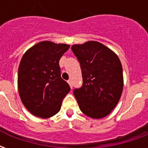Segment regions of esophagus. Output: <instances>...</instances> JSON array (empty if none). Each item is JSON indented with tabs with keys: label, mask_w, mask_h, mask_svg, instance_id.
Instances as JSON below:
<instances>
[{
	"label": "esophagus",
	"mask_w": 148,
	"mask_h": 148,
	"mask_svg": "<svg viewBox=\"0 0 148 148\" xmlns=\"http://www.w3.org/2000/svg\"><path fill=\"white\" fill-rule=\"evenodd\" d=\"M68 82V84H69V85H70V86H71V89H72V87H73V84H72V81L71 80H69L67 82Z\"/></svg>",
	"instance_id": "1"
}]
</instances>
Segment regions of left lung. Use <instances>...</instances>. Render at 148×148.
<instances>
[{"label": "left lung", "instance_id": "8db88e82", "mask_svg": "<svg viewBox=\"0 0 148 148\" xmlns=\"http://www.w3.org/2000/svg\"><path fill=\"white\" fill-rule=\"evenodd\" d=\"M71 49L80 62L82 74V86L74 90L81 111L93 119L105 117L116 106L123 91L120 58L97 41L74 44Z\"/></svg>", "mask_w": 148, "mask_h": 148}]
</instances>
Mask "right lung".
Wrapping results in <instances>:
<instances>
[{
	"instance_id": "1",
	"label": "right lung",
	"mask_w": 148,
	"mask_h": 148,
	"mask_svg": "<svg viewBox=\"0 0 148 148\" xmlns=\"http://www.w3.org/2000/svg\"><path fill=\"white\" fill-rule=\"evenodd\" d=\"M70 48L65 43L42 41L27 50L18 69V91L31 113L41 118L53 116L71 88L61 77L58 62Z\"/></svg>"
}]
</instances>
